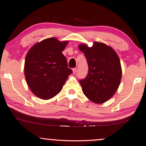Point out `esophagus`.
Returning a JSON list of instances; mask_svg holds the SVG:
<instances>
[{
	"label": "esophagus",
	"mask_w": 146,
	"mask_h": 146,
	"mask_svg": "<svg viewBox=\"0 0 146 146\" xmlns=\"http://www.w3.org/2000/svg\"><path fill=\"white\" fill-rule=\"evenodd\" d=\"M72 70H73V73L74 74H76V72H77V68H74L72 69Z\"/></svg>",
	"instance_id": "obj_1"
}]
</instances>
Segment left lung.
<instances>
[{"label":"left lung","mask_w":146,"mask_h":146,"mask_svg":"<svg viewBox=\"0 0 146 146\" xmlns=\"http://www.w3.org/2000/svg\"><path fill=\"white\" fill-rule=\"evenodd\" d=\"M79 49L85 54L89 71L80 80L84 94L90 101L103 104L113 96L120 85L121 68L115 51L107 44L94 42L92 47L82 44Z\"/></svg>","instance_id":"8db88e82"}]
</instances>
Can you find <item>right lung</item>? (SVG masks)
Returning a JSON list of instances; mask_svg holds the SVG:
<instances>
[{
  "label": "right lung",
  "mask_w": 146,
  "mask_h": 146,
  "mask_svg": "<svg viewBox=\"0 0 146 146\" xmlns=\"http://www.w3.org/2000/svg\"><path fill=\"white\" fill-rule=\"evenodd\" d=\"M67 43L54 37L48 38L33 45L26 55V81L32 92L39 98L48 100L56 96L72 73L62 54Z\"/></svg>",
  "instance_id": "add662e5"
}]
</instances>
